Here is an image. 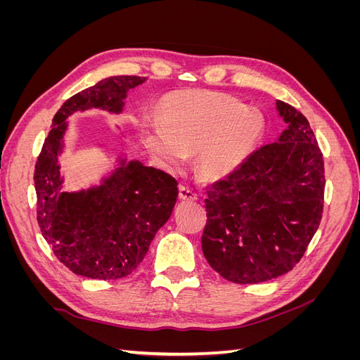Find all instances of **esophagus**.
<instances>
[{
    "label": "esophagus",
    "mask_w": 360,
    "mask_h": 360,
    "mask_svg": "<svg viewBox=\"0 0 360 360\" xmlns=\"http://www.w3.org/2000/svg\"><path fill=\"white\" fill-rule=\"evenodd\" d=\"M179 197L183 201H197L198 197L192 189H189L188 186H180L179 188Z\"/></svg>",
    "instance_id": "obj_1"
}]
</instances>
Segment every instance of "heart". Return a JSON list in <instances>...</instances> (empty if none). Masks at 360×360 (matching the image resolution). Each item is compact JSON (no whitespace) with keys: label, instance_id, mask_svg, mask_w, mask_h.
Wrapping results in <instances>:
<instances>
[{"label":"heart","instance_id":"obj_1","mask_svg":"<svg viewBox=\"0 0 360 360\" xmlns=\"http://www.w3.org/2000/svg\"><path fill=\"white\" fill-rule=\"evenodd\" d=\"M160 117L135 122L136 135L167 169H179L195 151V171L204 180L231 176L252 153L264 122L231 96L214 91H177L159 103Z\"/></svg>","mask_w":360,"mask_h":360}]
</instances>
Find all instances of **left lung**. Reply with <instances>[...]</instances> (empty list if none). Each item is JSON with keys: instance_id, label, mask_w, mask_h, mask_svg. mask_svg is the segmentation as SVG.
Masks as SVG:
<instances>
[{"instance_id": "8db88e82", "label": "left lung", "mask_w": 360, "mask_h": 360, "mask_svg": "<svg viewBox=\"0 0 360 360\" xmlns=\"http://www.w3.org/2000/svg\"><path fill=\"white\" fill-rule=\"evenodd\" d=\"M287 129L207 189L201 243L226 281L257 284L296 266L320 225L323 155L307 117L276 101Z\"/></svg>"}]
</instances>
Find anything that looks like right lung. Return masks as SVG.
I'll list each match as a JSON object with an SVG mask.
<instances>
[{
    "mask_svg": "<svg viewBox=\"0 0 360 360\" xmlns=\"http://www.w3.org/2000/svg\"><path fill=\"white\" fill-rule=\"evenodd\" d=\"M146 79L110 76L72 96L53 115L39 155L34 186L40 231L56 257L76 275L106 281L132 274L176 205V179L126 158H118V167L99 186L75 192L63 189L58 156L68 118L93 108L122 114L127 91Z\"/></svg>",
    "mask_w": 360,
    "mask_h": 360,
    "instance_id": "right-lung-1",
    "label": "right lung"
}]
</instances>
